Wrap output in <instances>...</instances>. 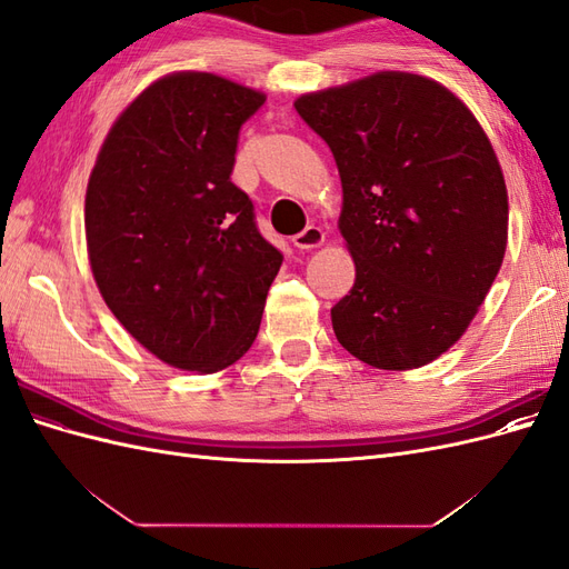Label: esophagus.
<instances>
[{"mask_svg": "<svg viewBox=\"0 0 569 569\" xmlns=\"http://www.w3.org/2000/svg\"><path fill=\"white\" fill-rule=\"evenodd\" d=\"M291 242H295L297 249H318L325 244V230L316 228V226H308L303 232L291 237Z\"/></svg>", "mask_w": 569, "mask_h": 569, "instance_id": "34e87169", "label": "esophagus"}]
</instances>
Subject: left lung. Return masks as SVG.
Returning <instances> with one entry per match:
<instances>
[{"label": "left lung", "mask_w": 569, "mask_h": 569, "mask_svg": "<svg viewBox=\"0 0 569 569\" xmlns=\"http://www.w3.org/2000/svg\"><path fill=\"white\" fill-rule=\"evenodd\" d=\"M295 107L341 178L356 282L332 308L339 343L380 370L432 363L468 330L508 247V189L485 128L446 84L403 71Z\"/></svg>", "instance_id": "left-lung-1"}]
</instances>
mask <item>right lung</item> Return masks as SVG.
<instances>
[{
  "mask_svg": "<svg viewBox=\"0 0 569 569\" xmlns=\"http://www.w3.org/2000/svg\"><path fill=\"white\" fill-rule=\"evenodd\" d=\"M263 101L216 73H168L116 118L90 173L84 239L99 295L178 370L237 363L282 266L230 180L239 128Z\"/></svg>",
  "mask_w": 569,
  "mask_h": 569,
  "instance_id": "1",
  "label": "right lung"
}]
</instances>
